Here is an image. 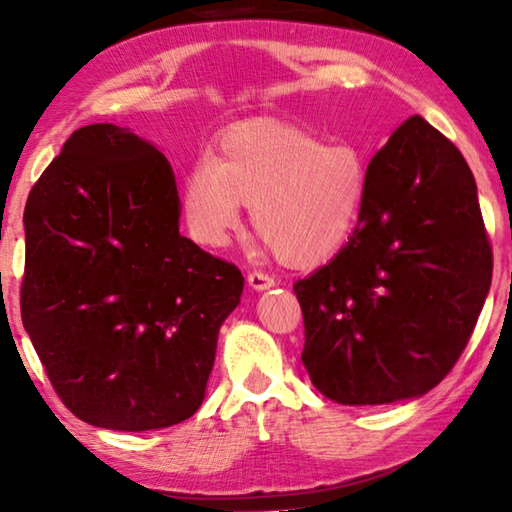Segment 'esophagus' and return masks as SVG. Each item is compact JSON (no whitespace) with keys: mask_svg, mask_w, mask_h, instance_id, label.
Segmentation results:
<instances>
[{"mask_svg":"<svg viewBox=\"0 0 512 512\" xmlns=\"http://www.w3.org/2000/svg\"><path fill=\"white\" fill-rule=\"evenodd\" d=\"M248 284H250V289L264 291V289H271L275 280L271 275H266L262 271H253V273H248Z\"/></svg>","mask_w":512,"mask_h":512,"instance_id":"34e87169","label":"esophagus"}]
</instances>
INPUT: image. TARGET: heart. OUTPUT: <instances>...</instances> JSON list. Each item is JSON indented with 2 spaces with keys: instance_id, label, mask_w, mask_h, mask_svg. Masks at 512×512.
Instances as JSON below:
<instances>
[{
  "instance_id": "1",
  "label": "heart",
  "mask_w": 512,
  "mask_h": 512,
  "mask_svg": "<svg viewBox=\"0 0 512 512\" xmlns=\"http://www.w3.org/2000/svg\"><path fill=\"white\" fill-rule=\"evenodd\" d=\"M366 194L368 162L357 146L253 119L223 133L212 158L185 173L180 207L196 244L219 248L248 205L255 235L275 259L311 268L348 244Z\"/></svg>"
}]
</instances>
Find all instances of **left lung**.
Masks as SVG:
<instances>
[{"label":"left lung","instance_id":"obj_1","mask_svg":"<svg viewBox=\"0 0 512 512\" xmlns=\"http://www.w3.org/2000/svg\"><path fill=\"white\" fill-rule=\"evenodd\" d=\"M492 280V248L461 151L413 115L368 164L357 230L293 284L311 384L350 406L420 397L461 359Z\"/></svg>","mask_w":512,"mask_h":512}]
</instances>
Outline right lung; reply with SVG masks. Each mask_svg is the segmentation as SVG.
Instances as JSON below:
<instances>
[{
  "mask_svg": "<svg viewBox=\"0 0 512 512\" xmlns=\"http://www.w3.org/2000/svg\"><path fill=\"white\" fill-rule=\"evenodd\" d=\"M178 219L167 158L112 124L69 135L31 189L22 323L56 395L94 427H171L203 402L244 277Z\"/></svg>",
  "mask_w": 512,
  "mask_h": 512,
  "instance_id": "obj_1",
  "label": "right lung"
}]
</instances>
